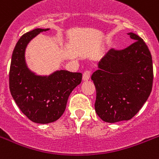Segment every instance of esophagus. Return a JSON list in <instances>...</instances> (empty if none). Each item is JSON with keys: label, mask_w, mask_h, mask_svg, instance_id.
I'll use <instances>...</instances> for the list:
<instances>
[{"label": "esophagus", "mask_w": 159, "mask_h": 159, "mask_svg": "<svg viewBox=\"0 0 159 159\" xmlns=\"http://www.w3.org/2000/svg\"><path fill=\"white\" fill-rule=\"evenodd\" d=\"M90 77H91V72L86 71L83 73V75H82V80H83L84 82H86V81H88L90 79Z\"/></svg>", "instance_id": "esophagus-1"}]
</instances>
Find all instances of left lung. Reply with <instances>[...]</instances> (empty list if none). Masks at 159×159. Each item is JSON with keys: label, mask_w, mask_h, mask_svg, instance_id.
Returning a JSON list of instances; mask_svg holds the SVG:
<instances>
[{"label": "left lung", "mask_w": 159, "mask_h": 159, "mask_svg": "<svg viewBox=\"0 0 159 159\" xmlns=\"http://www.w3.org/2000/svg\"><path fill=\"white\" fill-rule=\"evenodd\" d=\"M122 50L112 49L99 62L91 76L96 89L95 112L109 123L127 121L148 100L153 86V61L148 46L138 35Z\"/></svg>", "instance_id": "1"}]
</instances>
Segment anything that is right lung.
<instances>
[{
    "label": "right lung",
    "mask_w": 159,
    "mask_h": 159,
    "mask_svg": "<svg viewBox=\"0 0 159 159\" xmlns=\"http://www.w3.org/2000/svg\"><path fill=\"white\" fill-rule=\"evenodd\" d=\"M50 28H36L22 36L11 58L10 91L22 113L33 122L46 124L58 120L66 109L71 92L82 82L81 73L57 70L49 76L37 75L26 64L28 43Z\"/></svg>",
    "instance_id": "1"
}]
</instances>
